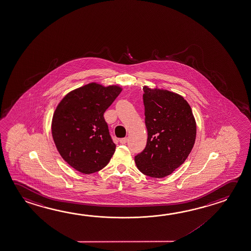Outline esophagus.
<instances>
[{"label": "esophagus", "instance_id": "34e87169", "mask_svg": "<svg viewBox=\"0 0 251 251\" xmlns=\"http://www.w3.org/2000/svg\"><path fill=\"white\" fill-rule=\"evenodd\" d=\"M127 142V137H124V138H122V139H120V143L122 144H125Z\"/></svg>", "mask_w": 251, "mask_h": 251}]
</instances>
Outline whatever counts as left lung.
<instances>
[{
	"instance_id": "left-lung-1",
	"label": "left lung",
	"mask_w": 251,
	"mask_h": 251,
	"mask_svg": "<svg viewBox=\"0 0 251 251\" xmlns=\"http://www.w3.org/2000/svg\"><path fill=\"white\" fill-rule=\"evenodd\" d=\"M147 144L135 157L136 167L149 177L161 178L178 168L189 156L196 139L192 108L180 95L144 86Z\"/></svg>"
}]
</instances>
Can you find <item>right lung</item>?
<instances>
[{
	"label": "right lung",
	"mask_w": 251,
	"mask_h": 251,
	"mask_svg": "<svg viewBox=\"0 0 251 251\" xmlns=\"http://www.w3.org/2000/svg\"><path fill=\"white\" fill-rule=\"evenodd\" d=\"M123 90L97 82L71 91L60 100L51 121V135L60 156L84 174L99 172L115 151L104 113Z\"/></svg>",
	"instance_id": "obj_1"
}]
</instances>
